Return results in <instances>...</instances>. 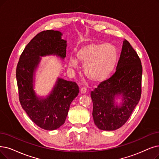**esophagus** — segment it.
<instances>
[{
  "mask_svg": "<svg viewBox=\"0 0 159 159\" xmlns=\"http://www.w3.org/2000/svg\"><path fill=\"white\" fill-rule=\"evenodd\" d=\"M87 92V89L85 88V87H81V89H80V93H81V94H84V93H85Z\"/></svg>",
  "mask_w": 159,
  "mask_h": 159,
  "instance_id": "esophagus-1",
  "label": "esophagus"
}]
</instances>
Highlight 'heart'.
I'll list each match as a JSON object with an SVG mask.
<instances>
[{
    "instance_id": "heart-1",
    "label": "heart",
    "mask_w": 159,
    "mask_h": 159,
    "mask_svg": "<svg viewBox=\"0 0 159 159\" xmlns=\"http://www.w3.org/2000/svg\"><path fill=\"white\" fill-rule=\"evenodd\" d=\"M78 60L84 65V74L90 80L99 82L105 80L115 68L118 53L110 43H91L80 48L76 52ZM69 66L76 68L78 62L70 57Z\"/></svg>"
}]
</instances>
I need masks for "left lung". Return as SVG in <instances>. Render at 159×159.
I'll return each instance as SVG.
<instances>
[{
	"label": "left lung",
	"mask_w": 159,
	"mask_h": 159,
	"mask_svg": "<svg viewBox=\"0 0 159 159\" xmlns=\"http://www.w3.org/2000/svg\"><path fill=\"white\" fill-rule=\"evenodd\" d=\"M142 75L141 60L125 40L115 74L91 93L93 120L99 129L114 130L127 121L141 97ZM119 93L124 100L120 107L114 106V98Z\"/></svg>",
	"instance_id": "1"
}]
</instances>
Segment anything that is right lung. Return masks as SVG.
Masks as SVG:
<instances>
[{
  "instance_id": "obj_1",
  "label": "right lung",
  "mask_w": 159,
  "mask_h": 159,
  "mask_svg": "<svg viewBox=\"0 0 159 159\" xmlns=\"http://www.w3.org/2000/svg\"><path fill=\"white\" fill-rule=\"evenodd\" d=\"M61 33L47 30L32 39L20 55L16 68L19 99L23 109L39 127L53 130L65 123L70 106L78 96L79 87L74 81L59 79L47 98H38L33 87L34 69L40 61L39 56L57 55L64 59L66 41Z\"/></svg>"
}]
</instances>
